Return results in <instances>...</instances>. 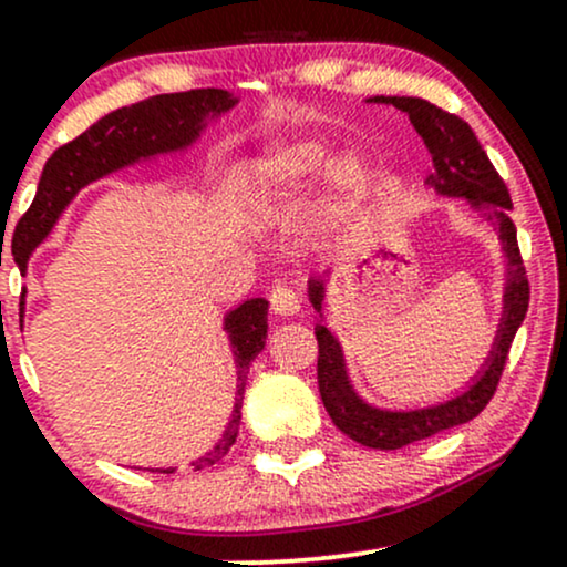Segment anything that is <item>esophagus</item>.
Segmentation results:
<instances>
[{"label": "esophagus", "instance_id": "1", "mask_svg": "<svg viewBox=\"0 0 567 567\" xmlns=\"http://www.w3.org/2000/svg\"><path fill=\"white\" fill-rule=\"evenodd\" d=\"M271 309H275V315L279 317H296L298 311H301V303H298L296 292L285 288V285H279V288L271 290Z\"/></svg>", "mask_w": 567, "mask_h": 567}]
</instances>
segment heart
Here are the masks:
<instances>
[{
  "mask_svg": "<svg viewBox=\"0 0 567 567\" xmlns=\"http://www.w3.org/2000/svg\"><path fill=\"white\" fill-rule=\"evenodd\" d=\"M330 175V184L343 199H360L370 184V171L357 154H347L333 165L330 148L320 141H288L269 146L250 165L245 184L247 207L256 218L279 220Z\"/></svg>",
  "mask_w": 567,
  "mask_h": 567,
  "instance_id": "heart-1",
  "label": "heart"
}]
</instances>
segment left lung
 Returning <instances> with one entry per match:
<instances>
[{
	"instance_id": "1",
	"label": "left lung",
	"mask_w": 567,
	"mask_h": 567,
	"mask_svg": "<svg viewBox=\"0 0 567 567\" xmlns=\"http://www.w3.org/2000/svg\"><path fill=\"white\" fill-rule=\"evenodd\" d=\"M368 103H386L408 114L410 125L426 143L432 154L434 173L426 178V186L434 188L440 197L466 199L474 213L496 226L501 239V252L506 261V285H504V311L493 338L491 354L485 365L472 375L464 392L447 396L437 405L413 408V410H389L370 405L357 394L354 383L349 379L347 360H343L341 341L324 324V279H309V301L320 315V324L315 328L320 357H317V381H320L322 405L333 424L347 437L375 451H396L410 442L432 437L445 429L466 424L474 415L485 410L491 396L496 394L501 370L506 365L514 333L528 315L530 288L525 277L523 258L517 247V229H514L509 210L512 199L506 184L501 181L496 167L487 159L485 148L480 146L474 130L458 120L455 114L442 112L424 97H400V95H375Z\"/></svg>"
}]
</instances>
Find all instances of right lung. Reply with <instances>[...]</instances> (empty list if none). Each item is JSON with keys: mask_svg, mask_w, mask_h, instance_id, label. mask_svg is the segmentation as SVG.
Masks as SVG:
<instances>
[{"mask_svg": "<svg viewBox=\"0 0 567 567\" xmlns=\"http://www.w3.org/2000/svg\"><path fill=\"white\" fill-rule=\"evenodd\" d=\"M234 106H237V97L229 90L218 87L154 95L148 101L101 116L80 138L58 148L44 165L34 202L16 226V261L23 275L31 252L50 237L58 218L84 186L138 162L157 159L159 154L184 152L199 138L207 122L218 120ZM21 306H25V290L21 292ZM266 315H269L266 298H247L237 309L226 311L224 330L229 333L234 365H237V396H234V410L224 437L216 442L213 451L192 461L194 472L224 458L237 440L247 370L266 347V330H269ZM152 472L173 474L175 466Z\"/></svg>", "mask_w": 567, "mask_h": 567, "instance_id": "obj_1", "label": "right lung"}]
</instances>
